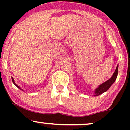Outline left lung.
Returning a JSON list of instances; mask_svg holds the SVG:
<instances>
[{
    "instance_id": "obj_1",
    "label": "left lung",
    "mask_w": 130,
    "mask_h": 130,
    "mask_svg": "<svg viewBox=\"0 0 130 130\" xmlns=\"http://www.w3.org/2000/svg\"><path fill=\"white\" fill-rule=\"evenodd\" d=\"M118 65H117L113 75L108 80L102 84L99 85L98 87L94 91L93 96H98L101 95L104 92L107 91L109 89L110 87L112 86V85L114 83L115 80L117 79V75H118Z\"/></svg>"
}]
</instances>
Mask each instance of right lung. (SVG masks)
<instances>
[{
    "label": "right lung",
    "instance_id": "add662e5",
    "mask_svg": "<svg viewBox=\"0 0 130 130\" xmlns=\"http://www.w3.org/2000/svg\"><path fill=\"white\" fill-rule=\"evenodd\" d=\"M12 82H13V84H14V85H15V86L17 87V88H19V89H20V90H23V91H24V90H23V89H21V88H20V87H19V86H18V85H17V84H16V83L15 82V80H14L13 78V77H12Z\"/></svg>",
    "mask_w": 130,
    "mask_h": 130
}]
</instances>
